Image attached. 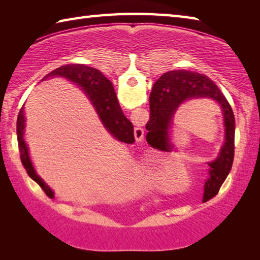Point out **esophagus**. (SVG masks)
Instances as JSON below:
<instances>
[{"label":"esophagus","mask_w":260,"mask_h":260,"mask_svg":"<svg viewBox=\"0 0 260 260\" xmlns=\"http://www.w3.org/2000/svg\"><path fill=\"white\" fill-rule=\"evenodd\" d=\"M134 136H135V140L138 141H142L143 138H144V129L142 128V127H135L134 128Z\"/></svg>","instance_id":"1"}]
</instances>
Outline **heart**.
I'll return each mask as SVG.
<instances>
[{
  "label": "heart",
  "mask_w": 260,
  "mask_h": 260,
  "mask_svg": "<svg viewBox=\"0 0 260 260\" xmlns=\"http://www.w3.org/2000/svg\"><path fill=\"white\" fill-rule=\"evenodd\" d=\"M147 178L153 187L167 189L173 186H181L187 180V173L174 164L170 158H159L153 160L147 170Z\"/></svg>",
  "instance_id": "heart-1"
}]
</instances>
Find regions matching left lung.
Returning a JSON list of instances; mask_svg holds the SVG:
<instances>
[{
  "mask_svg": "<svg viewBox=\"0 0 260 260\" xmlns=\"http://www.w3.org/2000/svg\"><path fill=\"white\" fill-rule=\"evenodd\" d=\"M210 99L221 110L225 139L217 158L208 162L209 179L205 181L204 196L217 195L231 172L234 160L235 118L231 104L218 86L204 74L190 71H171L158 79L149 98L150 118L147 122V141L160 150L170 151L172 143L173 118L180 105L189 100Z\"/></svg>",
  "mask_w": 260,
  "mask_h": 260,
  "instance_id": "1",
  "label": "left lung"
}]
</instances>
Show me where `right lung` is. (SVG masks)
I'll return each instance as SVG.
<instances>
[{
  "label": "right lung",
  "mask_w": 260,
  "mask_h": 260,
  "mask_svg": "<svg viewBox=\"0 0 260 260\" xmlns=\"http://www.w3.org/2000/svg\"><path fill=\"white\" fill-rule=\"evenodd\" d=\"M49 78H64L73 82L85 91L88 100L90 101L101 122L114 139L120 142L133 143L134 140V127L133 124L125 117L121 111L119 102L117 100V94L113 89V86L110 80L105 78L102 72L94 68L87 67L82 64H70L64 65L51 71L42 79ZM25 112L24 105L21 107L18 118H17V138H18V147L20 152V160L23 162L26 172L32 178L48 197L52 199L54 191L39 177L35 171L33 162L30 160L28 147L24 139L25 134Z\"/></svg>",
  "instance_id": "right-lung-1"
}]
</instances>
